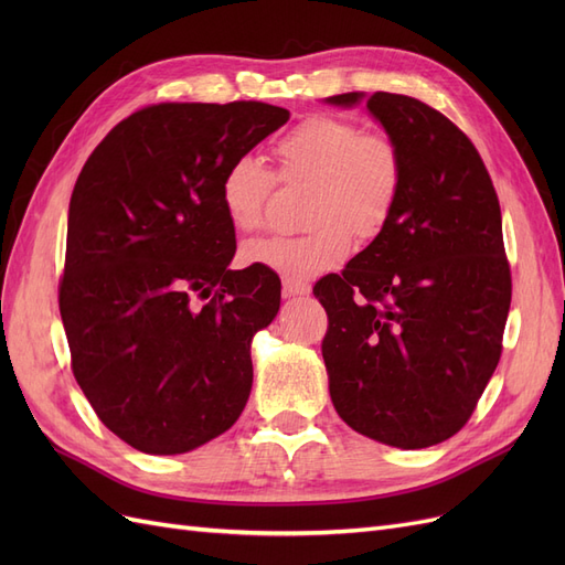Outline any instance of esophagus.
I'll return each instance as SVG.
<instances>
[{
  "label": "esophagus",
  "instance_id": "34e87169",
  "mask_svg": "<svg viewBox=\"0 0 565 565\" xmlns=\"http://www.w3.org/2000/svg\"><path fill=\"white\" fill-rule=\"evenodd\" d=\"M282 292L285 297H306L311 292V287L303 280H282Z\"/></svg>",
  "mask_w": 565,
  "mask_h": 565
}]
</instances>
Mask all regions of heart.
<instances>
[{
	"mask_svg": "<svg viewBox=\"0 0 565 565\" xmlns=\"http://www.w3.org/2000/svg\"><path fill=\"white\" fill-rule=\"evenodd\" d=\"M273 152L285 179L313 181L309 224L303 235L252 241L243 259L285 280H311L349 259L355 235H377L396 207L403 183L401 152L388 136L363 134L349 119L311 115L289 129ZM273 177L266 167L241 156L226 164L218 202L237 231H256L264 221Z\"/></svg>",
	"mask_w": 565,
	"mask_h": 565,
	"instance_id": "b5f03b06",
	"label": "heart"
}]
</instances>
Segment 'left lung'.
<instances>
[{"label": "left lung", "mask_w": 565, "mask_h": 565, "mask_svg": "<svg viewBox=\"0 0 565 565\" xmlns=\"http://www.w3.org/2000/svg\"><path fill=\"white\" fill-rule=\"evenodd\" d=\"M396 143L401 195L386 226L313 295L330 398L353 431L419 450L471 417L500 363L511 303L502 212L473 143L446 115L403 94L349 92Z\"/></svg>", "instance_id": "8db88e82"}]
</instances>
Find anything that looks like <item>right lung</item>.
<instances>
[{"label": "right lung", "instance_id": "add662e5", "mask_svg": "<svg viewBox=\"0 0 565 565\" xmlns=\"http://www.w3.org/2000/svg\"><path fill=\"white\" fill-rule=\"evenodd\" d=\"M287 119L256 100L150 106L82 167L61 318L79 388L136 450L191 452L247 405L249 347L280 311V278L231 270L235 226L218 181Z\"/></svg>", "mask_w": 565, "mask_h": 565}]
</instances>
